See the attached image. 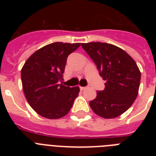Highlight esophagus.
I'll list each match as a JSON object with an SVG mask.
<instances>
[{"label":"esophagus","instance_id":"1","mask_svg":"<svg viewBox=\"0 0 156 156\" xmlns=\"http://www.w3.org/2000/svg\"><path fill=\"white\" fill-rule=\"evenodd\" d=\"M86 88H87V87H80V89L81 90H85V89H86Z\"/></svg>","mask_w":156,"mask_h":156}]
</instances>
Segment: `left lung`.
Returning <instances> with one entry per match:
<instances>
[{"mask_svg":"<svg viewBox=\"0 0 156 156\" xmlns=\"http://www.w3.org/2000/svg\"><path fill=\"white\" fill-rule=\"evenodd\" d=\"M106 81L90 101L94 113L105 119L119 116L132 105L138 94L140 72L133 58L121 48L101 42L81 44Z\"/></svg>","mask_w":156,"mask_h":156,"instance_id":"left-lung-1","label":"left lung"}]
</instances>
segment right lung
Listing matches in <instances>:
<instances>
[{
    "label": "right lung",
    "mask_w": 156,
    "mask_h": 156,
    "mask_svg": "<svg viewBox=\"0 0 156 156\" xmlns=\"http://www.w3.org/2000/svg\"><path fill=\"white\" fill-rule=\"evenodd\" d=\"M80 43L55 42L34 52L21 71L25 96L30 105L41 116L58 119L71 109L80 92L79 87L58 84L67 58Z\"/></svg>",
    "instance_id": "right-lung-1"
}]
</instances>
